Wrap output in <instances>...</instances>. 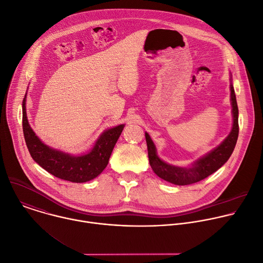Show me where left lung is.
Segmentation results:
<instances>
[{
	"label": "left lung",
	"mask_w": 263,
	"mask_h": 263,
	"mask_svg": "<svg viewBox=\"0 0 263 263\" xmlns=\"http://www.w3.org/2000/svg\"><path fill=\"white\" fill-rule=\"evenodd\" d=\"M231 102L233 112V128L228 137L224 139L212 152L198 160L193 167L183 168L170 165L158 158L156 155V147L147 133H145V140L147 145V155L149 165L153 172L161 179L173 183L175 185H191L204 180L219 167H221L230 158L235 147L238 138V107L233 85H230Z\"/></svg>",
	"instance_id": "left-lung-1"
}]
</instances>
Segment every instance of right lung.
<instances>
[{"mask_svg": "<svg viewBox=\"0 0 263 263\" xmlns=\"http://www.w3.org/2000/svg\"><path fill=\"white\" fill-rule=\"evenodd\" d=\"M123 129L124 125H120L105 131L88 154L70 156L47 146L35 135L27 120L26 96L23 100V131L30 155L44 170L62 180L83 183L99 176L107 166Z\"/></svg>", "mask_w": 263, "mask_h": 263, "instance_id": "1", "label": "right lung"}]
</instances>
